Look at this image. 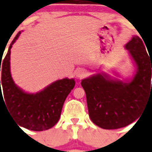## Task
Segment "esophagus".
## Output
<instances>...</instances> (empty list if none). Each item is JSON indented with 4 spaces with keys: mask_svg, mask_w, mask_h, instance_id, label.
<instances>
[{
    "mask_svg": "<svg viewBox=\"0 0 152 152\" xmlns=\"http://www.w3.org/2000/svg\"><path fill=\"white\" fill-rule=\"evenodd\" d=\"M84 76H85V72H84L83 70H80L78 73H77V76L78 77H83Z\"/></svg>",
    "mask_w": 152,
    "mask_h": 152,
    "instance_id": "obj_1",
    "label": "esophagus"
}]
</instances>
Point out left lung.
<instances>
[{"instance_id":"8db88e82","label":"left lung","mask_w":152,"mask_h":152,"mask_svg":"<svg viewBox=\"0 0 152 152\" xmlns=\"http://www.w3.org/2000/svg\"><path fill=\"white\" fill-rule=\"evenodd\" d=\"M125 48L137 66L130 83L112 80L96 75L82 80L88 111L96 125L104 129H118L137 120L152 101V61L143 41L134 36ZM152 86H151V84Z\"/></svg>"}]
</instances>
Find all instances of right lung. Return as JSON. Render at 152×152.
I'll list each match as a JSON object with an SVG mask.
<instances>
[{
  "label": "right lung",
  "mask_w": 152,
  "mask_h": 152,
  "mask_svg": "<svg viewBox=\"0 0 152 152\" xmlns=\"http://www.w3.org/2000/svg\"><path fill=\"white\" fill-rule=\"evenodd\" d=\"M19 31L11 42L8 52L0 64V103L4 102L9 113L18 125L31 131L48 130L58 122L67 96L75 86L73 79L57 80L42 91L35 94L25 93L14 83L10 71V55L12 45L17 40ZM1 60H2L1 58ZM3 88L4 97L0 90Z\"/></svg>",
  "instance_id": "obj_1"
}]
</instances>
